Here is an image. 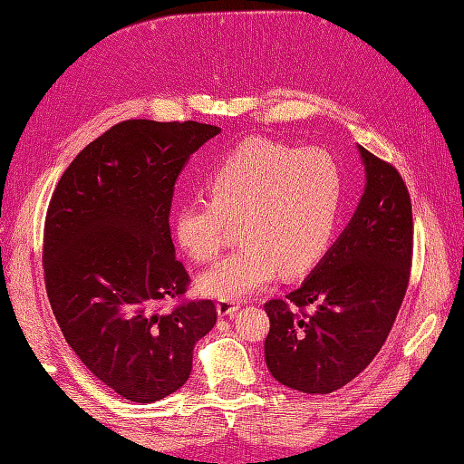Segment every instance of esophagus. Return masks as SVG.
Returning a JSON list of instances; mask_svg holds the SVG:
<instances>
[{"instance_id":"obj_1","label":"esophagus","mask_w":464,"mask_h":464,"mask_svg":"<svg viewBox=\"0 0 464 464\" xmlns=\"http://www.w3.org/2000/svg\"><path fill=\"white\" fill-rule=\"evenodd\" d=\"M237 310H239V304H235V302H227V299H219V302H217V314H219L221 317L233 315Z\"/></svg>"}]
</instances>
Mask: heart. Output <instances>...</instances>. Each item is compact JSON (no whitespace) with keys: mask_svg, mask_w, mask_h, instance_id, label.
Returning a JSON list of instances; mask_svg holds the SVG:
<instances>
[{"mask_svg":"<svg viewBox=\"0 0 464 464\" xmlns=\"http://www.w3.org/2000/svg\"><path fill=\"white\" fill-rule=\"evenodd\" d=\"M208 198H190L172 215L187 256L208 263L239 223L237 249L198 277L205 295L227 302L257 292L279 271L302 276L328 251L340 219L343 180L338 162L320 149L251 136L221 157L205 179Z\"/></svg>","mask_w":464,"mask_h":464,"instance_id":"heart-1","label":"heart"}]
</instances>
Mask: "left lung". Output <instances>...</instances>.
Returning <instances> with one entry per match:
<instances>
[{
	"label": "left lung",
	"instance_id": "1",
	"mask_svg": "<svg viewBox=\"0 0 464 464\" xmlns=\"http://www.w3.org/2000/svg\"><path fill=\"white\" fill-rule=\"evenodd\" d=\"M358 150L366 190L350 225L295 292L266 304V364L277 382L305 394H330L374 360L411 279V195L390 162Z\"/></svg>",
	"mask_w": 464,
	"mask_h": 464
}]
</instances>
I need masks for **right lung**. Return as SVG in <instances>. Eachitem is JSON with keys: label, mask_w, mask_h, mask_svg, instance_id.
I'll return each instance as SVG.
<instances>
[{"label": "right lung", "mask_w": 464, "mask_h": 464, "mask_svg": "<svg viewBox=\"0 0 464 464\" xmlns=\"http://www.w3.org/2000/svg\"><path fill=\"white\" fill-rule=\"evenodd\" d=\"M219 126L124 121L63 170L44 225V281L63 338L92 374L132 402L183 386L211 299L183 297L188 274L170 239L172 190L190 154Z\"/></svg>", "instance_id": "right-lung-1"}]
</instances>
